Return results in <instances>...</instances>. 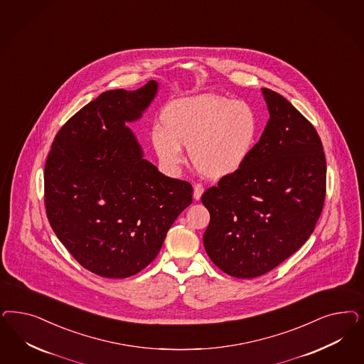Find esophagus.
I'll return each mask as SVG.
<instances>
[{"instance_id": "esophagus-1", "label": "esophagus", "mask_w": 364, "mask_h": 364, "mask_svg": "<svg viewBox=\"0 0 364 364\" xmlns=\"http://www.w3.org/2000/svg\"><path fill=\"white\" fill-rule=\"evenodd\" d=\"M202 194H203V186H202L200 183H196V185H194V193H193V197H194V200H200Z\"/></svg>"}]
</instances>
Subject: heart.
<instances>
[{
  "label": "heart",
  "instance_id": "obj_1",
  "mask_svg": "<svg viewBox=\"0 0 364 364\" xmlns=\"http://www.w3.org/2000/svg\"><path fill=\"white\" fill-rule=\"evenodd\" d=\"M162 129H154V150L174 170L183 161L182 147L200 174L213 181L240 171L253 153L259 120L245 102L215 95L176 100L162 112Z\"/></svg>",
  "mask_w": 364,
  "mask_h": 364
}]
</instances>
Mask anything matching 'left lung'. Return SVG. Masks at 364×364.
I'll return each mask as SVG.
<instances>
[{"instance_id": "left-lung-1", "label": "left lung", "mask_w": 364, "mask_h": 364, "mask_svg": "<svg viewBox=\"0 0 364 364\" xmlns=\"http://www.w3.org/2000/svg\"><path fill=\"white\" fill-rule=\"evenodd\" d=\"M269 120L244 167L208 188L203 247L237 279L280 265L315 230L326 198V155L315 127L284 96L261 88Z\"/></svg>"}]
</instances>
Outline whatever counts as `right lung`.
<instances>
[{
	"instance_id": "obj_1",
	"label": "right lung",
	"mask_w": 364,
	"mask_h": 364,
	"mask_svg": "<svg viewBox=\"0 0 364 364\" xmlns=\"http://www.w3.org/2000/svg\"><path fill=\"white\" fill-rule=\"evenodd\" d=\"M156 92L150 80L136 91L99 95L61 127L48 154L49 223L82 267L107 279L144 269L193 200L188 182L164 176L143 158L127 126Z\"/></svg>"
}]
</instances>
